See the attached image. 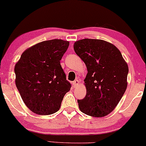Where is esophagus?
Masks as SVG:
<instances>
[{"mask_svg": "<svg viewBox=\"0 0 146 146\" xmlns=\"http://www.w3.org/2000/svg\"><path fill=\"white\" fill-rule=\"evenodd\" d=\"M79 83H80V81L78 80H75L74 81H73L72 82V85L74 87H76L79 85Z\"/></svg>", "mask_w": 146, "mask_h": 146, "instance_id": "esophagus-1", "label": "esophagus"}]
</instances>
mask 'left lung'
<instances>
[{"label":"left lung","mask_w":146,"mask_h":146,"mask_svg":"<svg viewBox=\"0 0 146 146\" xmlns=\"http://www.w3.org/2000/svg\"><path fill=\"white\" fill-rule=\"evenodd\" d=\"M74 50L88 70L86 94L78 100L79 109L89 116L105 117L114 110L125 92L127 64L114 45L102 39L78 40Z\"/></svg>","instance_id":"left-lung-1"}]
</instances>
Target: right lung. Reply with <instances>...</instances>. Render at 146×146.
<instances>
[{"label":"right lung","instance_id":"add662e5","mask_svg":"<svg viewBox=\"0 0 146 146\" xmlns=\"http://www.w3.org/2000/svg\"><path fill=\"white\" fill-rule=\"evenodd\" d=\"M69 41L52 39L38 43L23 53L15 64V84L23 101L32 112L54 114L70 90L60 60Z\"/></svg>","mask_w":146,"mask_h":146}]
</instances>
